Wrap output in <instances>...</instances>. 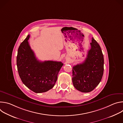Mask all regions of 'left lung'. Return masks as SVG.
<instances>
[{"instance_id": "left-lung-1", "label": "left lung", "mask_w": 123, "mask_h": 123, "mask_svg": "<svg viewBox=\"0 0 123 123\" xmlns=\"http://www.w3.org/2000/svg\"><path fill=\"white\" fill-rule=\"evenodd\" d=\"M91 48L81 64L73 68V83L75 88L82 92L93 91L100 82L104 73V56L100 45L92 37Z\"/></svg>"}]
</instances>
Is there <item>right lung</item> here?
<instances>
[{
	"label": "right lung",
	"instance_id": "right-lung-1",
	"mask_svg": "<svg viewBox=\"0 0 123 123\" xmlns=\"http://www.w3.org/2000/svg\"><path fill=\"white\" fill-rule=\"evenodd\" d=\"M30 35L20 44L17 52L16 64L23 83L36 93L45 92L55 86L63 64L54 61H40L31 49Z\"/></svg>",
	"mask_w": 123,
	"mask_h": 123
}]
</instances>
